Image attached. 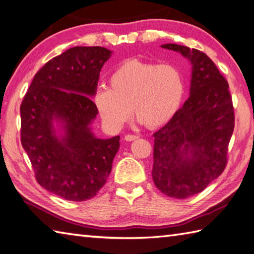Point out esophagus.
<instances>
[{"instance_id": "34e87169", "label": "esophagus", "mask_w": 254, "mask_h": 254, "mask_svg": "<svg viewBox=\"0 0 254 254\" xmlns=\"http://www.w3.org/2000/svg\"><path fill=\"white\" fill-rule=\"evenodd\" d=\"M139 137L136 136V134H126L125 136V140L126 141H132V140H136Z\"/></svg>"}]
</instances>
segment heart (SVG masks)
<instances>
[{
	"label": "heart",
	"mask_w": 254,
	"mask_h": 254,
	"mask_svg": "<svg viewBox=\"0 0 254 254\" xmlns=\"http://www.w3.org/2000/svg\"><path fill=\"white\" fill-rule=\"evenodd\" d=\"M110 87L98 86L93 102L103 123L120 130L131 114L148 128L168 124L182 104L185 82L173 64L127 59L110 75Z\"/></svg>",
	"instance_id": "heart-1"
}]
</instances>
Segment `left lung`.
<instances>
[{
    "mask_svg": "<svg viewBox=\"0 0 254 254\" xmlns=\"http://www.w3.org/2000/svg\"><path fill=\"white\" fill-rule=\"evenodd\" d=\"M192 64L190 97L167 125L153 133L152 179L163 194L186 198L224 172L235 113L228 82L208 56L165 44Z\"/></svg>",
    "mask_w": 254,
    "mask_h": 254,
    "instance_id": "left-lung-1",
    "label": "left lung"
}]
</instances>
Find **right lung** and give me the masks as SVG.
Listing matches in <instances>:
<instances>
[{"mask_svg": "<svg viewBox=\"0 0 254 254\" xmlns=\"http://www.w3.org/2000/svg\"><path fill=\"white\" fill-rule=\"evenodd\" d=\"M111 55L96 46L73 47L55 57L35 74L20 105V141L35 178L66 200L94 197L120 149V136L100 139L90 127L98 114L91 97Z\"/></svg>", "mask_w": 254, "mask_h": 254, "instance_id": "1", "label": "right lung"}]
</instances>
